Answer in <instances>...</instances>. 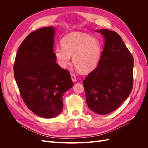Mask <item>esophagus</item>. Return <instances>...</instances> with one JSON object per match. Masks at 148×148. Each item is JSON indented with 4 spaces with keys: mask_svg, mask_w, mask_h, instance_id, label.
I'll return each instance as SVG.
<instances>
[{
    "mask_svg": "<svg viewBox=\"0 0 148 148\" xmlns=\"http://www.w3.org/2000/svg\"><path fill=\"white\" fill-rule=\"evenodd\" d=\"M71 80H72L73 82H76L77 81V78H76V77H75V75H71Z\"/></svg>",
    "mask_w": 148,
    "mask_h": 148,
    "instance_id": "obj_1",
    "label": "esophagus"
}]
</instances>
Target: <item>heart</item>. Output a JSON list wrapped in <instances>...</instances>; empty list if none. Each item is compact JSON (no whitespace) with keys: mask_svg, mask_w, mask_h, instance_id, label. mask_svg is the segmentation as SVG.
<instances>
[{"mask_svg":"<svg viewBox=\"0 0 148 148\" xmlns=\"http://www.w3.org/2000/svg\"><path fill=\"white\" fill-rule=\"evenodd\" d=\"M62 47L53 51L56 60L61 68L66 69L73 64L80 72L88 73L95 69L100 61L102 47L99 39L88 34L73 32L62 39Z\"/></svg>","mask_w":148,"mask_h":148,"instance_id":"1","label":"heart"}]
</instances>
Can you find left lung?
<instances>
[{
  "mask_svg": "<svg viewBox=\"0 0 148 148\" xmlns=\"http://www.w3.org/2000/svg\"><path fill=\"white\" fill-rule=\"evenodd\" d=\"M105 39L96 68L83 80L89 108L100 115L117 109L133 88V58L122 39L115 31L95 30Z\"/></svg>",
  "mask_w": 148,
  "mask_h": 148,
  "instance_id": "obj_1",
  "label": "left lung"
}]
</instances>
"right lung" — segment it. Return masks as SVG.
Returning a JSON list of instances; mask_svg holds the SVG:
<instances>
[{"label": "right lung", "mask_w": 148, "mask_h": 148, "mask_svg": "<svg viewBox=\"0 0 148 148\" xmlns=\"http://www.w3.org/2000/svg\"><path fill=\"white\" fill-rule=\"evenodd\" d=\"M55 29L31 33L16 55L14 77L28 109L43 118H53L63 109V96L73 86L69 71L60 68L53 55Z\"/></svg>", "instance_id": "right-lung-1"}]
</instances>
